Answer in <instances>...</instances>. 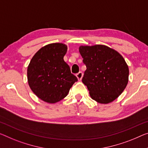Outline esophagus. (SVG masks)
Instances as JSON below:
<instances>
[{"label": "esophagus", "instance_id": "obj_1", "mask_svg": "<svg viewBox=\"0 0 148 148\" xmlns=\"http://www.w3.org/2000/svg\"><path fill=\"white\" fill-rule=\"evenodd\" d=\"M83 73H82V72H79L76 75V77H77V79H78L79 81L81 80L82 78H83Z\"/></svg>", "mask_w": 148, "mask_h": 148}]
</instances>
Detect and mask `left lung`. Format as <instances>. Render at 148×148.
Masks as SVG:
<instances>
[{
    "label": "left lung",
    "instance_id": "1",
    "mask_svg": "<svg viewBox=\"0 0 148 148\" xmlns=\"http://www.w3.org/2000/svg\"><path fill=\"white\" fill-rule=\"evenodd\" d=\"M87 69L82 82L92 99L101 104L114 101L128 82L129 69L119 52L103 45L79 47Z\"/></svg>",
    "mask_w": 148,
    "mask_h": 148
}]
</instances>
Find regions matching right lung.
<instances>
[{
	"label": "right lung",
	"mask_w": 148,
	"mask_h": 148,
	"mask_svg": "<svg viewBox=\"0 0 148 148\" xmlns=\"http://www.w3.org/2000/svg\"><path fill=\"white\" fill-rule=\"evenodd\" d=\"M67 49V45L61 43L45 45L36 52L28 67L29 87L46 103H56L64 99L78 81L63 60Z\"/></svg>",
	"instance_id": "right-lung-1"
}]
</instances>
